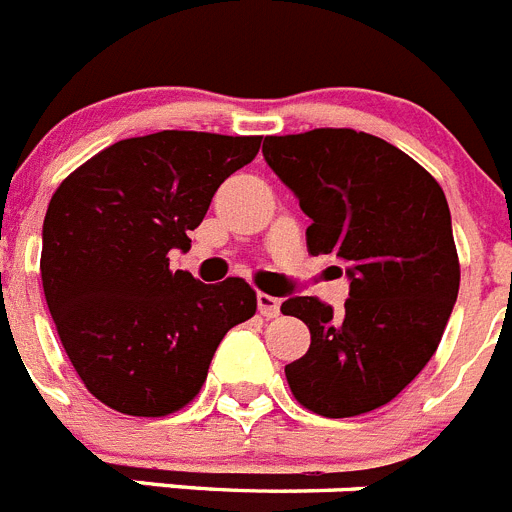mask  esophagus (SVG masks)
I'll list each match as a JSON object with an SVG mask.
<instances>
[{
	"label": "esophagus",
	"mask_w": 512,
	"mask_h": 512,
	"mask_svg": "<svg viewBox=\"0 0 512 512\" xmlns=\"http://www.w3.org/2000/svg\"><path fill=\"white\" fill-rule=\"evenodd\" d=\"M256 303H259V313L264 318H277L279 308H282V300L272 298V295H266V292H259V295H256Z\"/></svg>",
	"instance_id": "1"
}]
</instances>
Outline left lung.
I'll return each mask as SVG.
<instances>
[{
	"mask_svg": "<svg viewBox=\"0 0 512 512\" xmlns=\"http://www.w3.org/2000/svg\"><path fill=\"white\" fill-rule=\"evenodd\" d=\"M261 152L310 217L308 251L336 256L349 279L344 313L316 298L282 303L310 329L287 383L321 417L373 412L430 362L456 305L461 269L443 189L365 131L266 137Z\"/></svg>",
	"mask_w": 512,
	"mask_h": 512,
	"instance_id": "8db88e82",
	"label": "left lung"
}]
</instances>
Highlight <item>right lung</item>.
Masks as SVG:
<instances>
[{"label":"right lung","mask_w":512,"mask_h":512,"mask_svg":"<svg viewBox=\"0 0 512 512\" xmlns=\"http://www.w3.org/2000/svg\"><path fill=\"white\" fill-rule=\"evenodd\" d=\"M259 147L261 137L207 131L121 139L51 196L43 295L77 375L116 412H178L207 381L222 336L256 313L246 279L202 285L170 272L168 253L189 251L214 191Z\"/></svg>","instance_id":"add662e5"}]
</instances>
